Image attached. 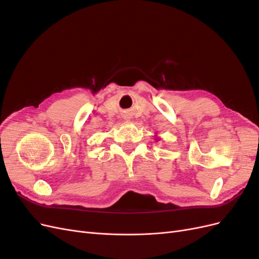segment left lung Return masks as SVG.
Returning a JSON list of instances; mask_svg holds the SVG:
<instances>
[{"label":"left lung","mask_w":259,"mask_h":259,"mask_svg":"<svg viewBox=\"0 0 259 259\" xmlns=\"http://www.w3.org/2000/svg\"><path fill=\"white\" fill-rule=\"evenodd\" d=\"M154 140H155V142H158V140H160V139H159V137L155 136V139H154Z\"/></svg>","instance_id":"obj_1"}]
</instances>
